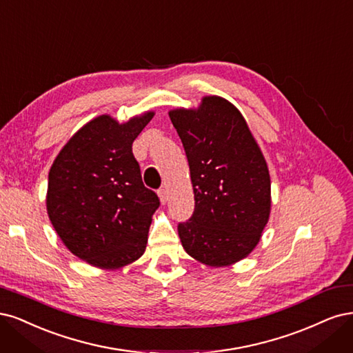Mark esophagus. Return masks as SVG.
Returning a JSON list of instances; mask_svg holds the SVG:
<instances>
[{
	"instance_id": "esophagus-1",
	"label": "esophagus",
	"mask_w": 353,
	"mask_h": 353,
	"mask_svg": "<svg viewBox=\"0 0 353 353\" xmlns=\"http://www.w3.org/2000/svg\"><path fill=\"white\" fill-rule=\"evenodd\" d=\"M158 196H160V201H161V203H167V201H168V193H167V189H160L158 190Z\"/></svg>"
}]
</instances>
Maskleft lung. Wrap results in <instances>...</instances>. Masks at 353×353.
I'll list each match as a JSON object with an SVG mask.
<instances>
[{
    "mask_svg": "<svg viewBox=\"0 0 353 353\" xmlns=\"http://www.w3.org/2000/svg\"><path fill=\"white\" fill-rule=\"evenodd\" d=\"M168 116L183 143L195 193V211L177 225L181 245L205 265L234 264L254 251L268 223L265 158L241 111L221 97H203L198 108Z\"/></svg>",
    "mask_w": 353,
    "mask_h": 353,
    "instance_id": "left-lung-1",
    "label": "left lung"
}]
</instances>
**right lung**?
<instances>
[{
	"label": "right lung",
	"mask_w": 353,
	"mask_h": 353,
	"mask_svg": "<svg viewBox=\"0 0 353 353\" xmlns=\"http://www.w3.org/2000/svg\"><path fill=\"white\" fill-rule=\"evenodd\" d=\"M154 111L120 124L102 114L79 129L52 163L47 211L69 251L88 264L114 270L141 258L157 193L145 188L132 152Z\"/></svg>",
	"instance_id": "add662e5"
}]
</instances>
